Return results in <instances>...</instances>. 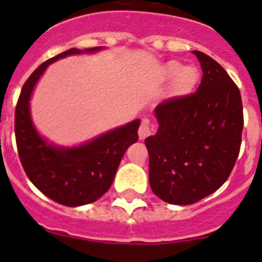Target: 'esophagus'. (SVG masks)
<instances>
[{
    "label": "esophagus",
    "instance_id": "1",
    "mask_svg": "<svg viewBox=\"0 0 262 262\" xmlns=\"http://www.w3.org/2000/svg\"><path fill=\"white\" fill-rule=\"evenodd\" d=\"M152 131H154L152 126L148 123V120L144 119L142 122V124H140V127H139V139H140V140H143V139H145L147 136L151 135Z\"/></svg>",
    "mask_w": 262,
    "mask_h": 262
}]
</instances>
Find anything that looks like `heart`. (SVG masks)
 Returning <instances> with one entry per match:
<instances>
[{"mask_svg":"<svg viewBox=\"0 0 262 262\" xmlns=\"http://www.w3.org/2000/svg\"><path fill=\"white\" fill-rule=\"evenodd\" d=\"M163 77L166 80L174 78L176 92L186 93L196 84L198 72L193 67H182L178 61H169L163 68Z\"/></svg>","mask_w":262,"mask_h":262,"instance_id":"heart-1","label":"heart"}]
</instances>
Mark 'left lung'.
<instances>
[{"label":"left lung","instance_id":"left-lung-1","mask_svg":"<svg viewBox=\"0 0 262 262\" xmlns=\"http://www.w3.org/2000/svg\"><path fill=\"white\" fill-rule=\"evenodd\" d=\"M193 53L203 72L200 86L159 103L157 133L145 139L152 191L172 205L198 202L227 181L244 126L239 88L219 62Z\"/></svg>","mask_w":262,"mask_h":262}]
</instances>
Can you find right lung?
<instances>
[{
    "label": "right lung",
    "instance_id": "add662e5",
    "mask_svg": "<svg viewBox=\"0 0 262 262\" xmlns=\"http://www.w3.org/2000/svg\"><path fill=\"white\" fill-rule=\"evenodd\" d=\"M102 47L71 48L45 61L27 78L15 107V140L20 163L30 181L60 205L77 207L96 202L110 189L124 152L138 142L140 119L110 129L77 147L48 143L31 119L30 99L50 64L62 57L93 53Z\"/></svg>",
    "mask_w": 262,
    "mask_h": 262
}]
</instances>
